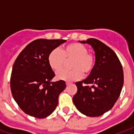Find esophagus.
<instances>
[{"label": "esophagus", "instance_id": "1", "mask_svg": "<svg viewBox=\"0 0 134 134\" xmlns=\"http://www.w3.org/2000/svg\"><path fill=\"white\" fill-rule=\"evenodd\" d=\"M66 85H67V86H69V85H70V83H69V82H66Z\"/></svg>", "mask_w": 134, "mask_h": 134}]
</instances>
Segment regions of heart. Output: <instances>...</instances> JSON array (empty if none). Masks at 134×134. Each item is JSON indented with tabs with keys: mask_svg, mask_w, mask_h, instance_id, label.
Masks as SVG:
<instances>
[{
	"mask_svg": "<svg viewBox=\"0 0 134 134\" xmlns=\"http://www.w3.org/2000/svg\"><path fill=\"white\" fill-rule=\"evenodd\" d=\"M71 69H65L57 73L58 79L65 81H77L88 76L94 70L96 56L93 53L88 51V48L79 42H72L66 45L60 51L53 49L48 55V63L53 71L60 70L67 61H71Z\"/></svg>",
	"mask_w": 134,
	"mask_h": 134,
	"instance_id": "b5f03b06",
	"label": "heart"
}]
</instances>
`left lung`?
Instances as JSON below:
<instances>
[{
	"instance_id": "8db88e82",
	"label": "left lung",
	"mask_w": 134,
	"mask_h": 134,
	"mask_svg": "<svg viewBox=\"0 0 134 134\" xmlns=\"http://www.w3.org/2000/svg\"><path fill=\"white\" fill-rule=\"evenodd\" d=\"M81 42L93 47L96 66L88 78L76 83L78 90L73 102L83 114L98 117L111 109L120 95L124 83L122 66L116 53L101 41L90 38Z\"/></svg>"
}]
</instances>
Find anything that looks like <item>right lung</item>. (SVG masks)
<instances>
[{
  "label": "right lung",
  "mask_w": 134,
  "mask_h": 134,
  "mask_svg": "<svg viewBox=\"0 0 134 134\" xmlns=\"http://www.w3.org/2000/svg\"><path fill=\"white\" fill-rule=\"evenodd\" d=\"M65 40L38 39L23 49L14 63L10 88L14 99L24 113L44 118L53 112L65 82H51L55 74L48 63L49 53Z\"/></svg>",
  "instance_id": "obj_1"
}]
</instances>
